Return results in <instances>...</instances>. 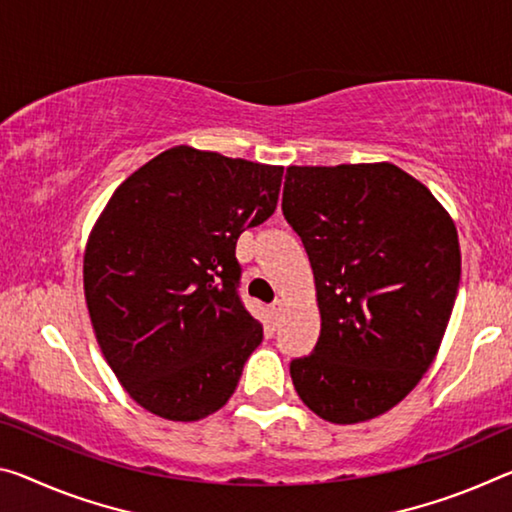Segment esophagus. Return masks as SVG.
Listing matches in <instances>:
<instances>
[{
  "instance_id": "obj_1",
  "label": "esophagus",
  "mask_w": 512,
  "mask_h": 512,
  "mask_svg": "<svg viewBox=\"0 0 512 512\" xmlns=\"http://www.w3.org/2000/svg\"><path fill=\"white\" fill-rule=\"evenodd\" d=\"M271 310L275 316H280L282 312H285V303H282V300H275V303L271 305Z\"/></svg>"
}]
</instances>
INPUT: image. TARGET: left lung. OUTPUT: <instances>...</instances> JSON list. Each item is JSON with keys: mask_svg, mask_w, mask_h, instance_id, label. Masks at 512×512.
Returning <instances> with one entry per match:
<instances>
[{"mask_svg": "<svg viewBox=\"0 0 512 512\" xmlns=\"http://www.w3.org/2000/svg\"><path fill=\"white\" fill-rule=\"evenodd\" d=\"M282 212L310 257L321 314L314 353L291 362L330 424L392 410L431 367L460 282L456 223L399 166H289Z\"/></svg>", "mask_w": 512, "mask_h": 512, "instance_id": "obj_1", "label": "left lung"}]
</instances>
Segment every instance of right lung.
Returning <instances> with one entry per match:
<instances>
[{"mask_svg":"<svg viewBox=\"0 0 512 512\" xmlns=\"http://www.w3.org/2000/svg\"><path fill=\"white\" fill-rule=\"evenodd\" d=\"M282 166L175 145L113 191L84 250L104 360L152 415L198 421L237 389L264 328L237 294L239 234L275 212Z\"/></svg>","mask_w":512,"mask_h":512,"instance_id":"right-lung-1","label":"right lung"}]
</instances>
